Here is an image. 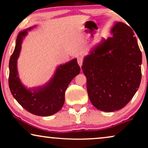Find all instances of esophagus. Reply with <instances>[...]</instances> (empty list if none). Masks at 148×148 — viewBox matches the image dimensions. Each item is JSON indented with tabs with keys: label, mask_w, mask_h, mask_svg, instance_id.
I'll return each instance as SVG.
<instances>
[{
	"label": "esophagus",
	"mask_w": 148,
	"mask_h": 148,
	"mask_svg": "<svg viewBox=\"0 0 148 148\" xmlns=\"http://www.w3.org/2000/svg\"><path fill=\"white\" fill-rule=\"evenodd\" d=\"M83 58L82 57V56H79V57L77 58V62L79 64V65L80 66H82V64H83Z\"/></svg>",
	"instance_id": "obj_1"
}]
</instances>
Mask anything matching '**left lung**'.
Masks as SVG:
<instances>
[{
	"mask_svg": "<svg viewBox=\"0 0 148 148\" xmlns=\"http://www.w3.org/2000/svg\"><path fill=\"white\" fill-rule=\"evenodd\" d=\"M111 34L112 37L103 38L85 56L82 66L91 102L104 112L125 106L141 79L142 55L132 29L116 22Z\"/></svg>",
	"mask_w": 148,
	"mask_h": 148,
	"instance_id": "obj_1",
	"label": "left lung"
}]
</instances>
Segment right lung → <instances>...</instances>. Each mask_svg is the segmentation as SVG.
Segmentation results:
<instances>
[{
	"label": "right lung",
	"mask_w": 148,
	"mask_h": 148,
	"mask_svg": "<svg viewBox=\"0 0 148 148\" xmlns=\"http://www.w3.org/2000/svg\"><path fill=\"white\" fill-rule=\"evenodd\" d=\"M31 27L18 34L15 50L9 60V86L12 95L18 103L32 114L38 116H50L58 112L64 102V93L73 79L80 73L76 58L56 69L53 77L46 85L36 88L27 89L18 76L17 62L23 38Z\"/></svg>",
	"instance_id": "1"
}]
</instances>
